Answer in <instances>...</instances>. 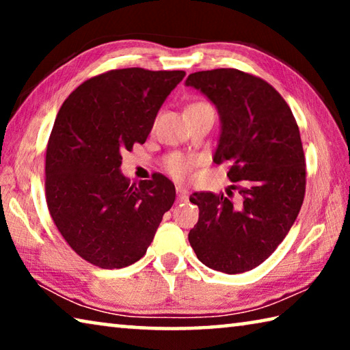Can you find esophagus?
Instances as JSON below:
<instances>
[{"mask_svg":"<svg viewBox=\"0 0 350 350\" xmlns=\"http://www.w3.org/2000/svg\"><path fill=\"white\" fill-rule=\"evenodd\" d=\"M176 191H177V200L179 202H187L188 200V191L183 187H176Z\"/></svg>","mask_w":350,"mask_h":350,"instance_id":"esophagus-1","label":"esophagus"}]
</instances>
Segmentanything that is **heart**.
<instances>
[{"label": "heart", "instance_id": "b5f03b06", "mask_svg": "<svg viewBox=\"0 0 350 350\" xmlns=\"http://www.w3.org/2000/svg\"><path fill=\"white\" fill-rule=\"evenodd\" d=\"M202 105H208L204 102H196L191 103L187 108H193V106H202ZM163 167L167 170V173L171 174L176 179H185V177L191 173V170L194 167V159L183 156V154H170V156L165 159Z\"/></svg>", "mask_w": 350, "mask_h": 350}]
</instances>
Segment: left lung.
Here are the masks:
<instances>
[{"label": "left lung", "instance_id": "8db88e82", "mask_svg": "<svg viewBox=\"0 0 350 350\" xmlns=\"http://www.w3.org/2000/svg\"><path fill=\"white\" fill-rule=\"evenodd\" d=\"M187 86L205 94L221 116L215 163H230L236 197L194 193L199 221L188 241L200 262L222 273H244L273 253L303 205L306 157L299 128L273 86L239 69L189 74Z\"/></svg>", "mask_w": 350, "mask_h": 350}]
</instances>
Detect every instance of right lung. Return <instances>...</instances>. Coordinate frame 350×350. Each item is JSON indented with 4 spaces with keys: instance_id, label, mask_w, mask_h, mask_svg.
Instances as JSON below:
<instances>
[{
    "instance_id": "obj_1",
    "label": "right lung",
    "mask_w": 350,
    "mask_h": 350,
    "mask_svg": "<svg viewBox=\"0 0 350 350\" xmlns=\"http://www.w3.org/2000/svg\"><path fill=\"white\" fill-rule=\"evenodd\" d=\"M183 70L112 69L83 81L58 111L46 150V202L69 247L100 269L146 253L176 199L162 174L137 185L120 173L122 152L145 144Z\"/></svg>"
}]
</instances>
